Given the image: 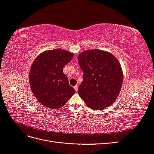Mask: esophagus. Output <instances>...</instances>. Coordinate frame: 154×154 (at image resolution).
<instances>
[{
	"label": "esophagus",
	"instance_id": "esophagus-1",
	"mask_svg": "<svg viewBox=\"0 0 154 154\" xmlns=\"http://www.w3.org/2000/svg\"><path fill=\"white\" fill-rule=\"evenodd\" d=\"M74 88L75 89L76 91H78V85H76L75 86H74Z\"/></svg>",
	"mask_w": 154,
	"mask_h": 154
}]
</instances>
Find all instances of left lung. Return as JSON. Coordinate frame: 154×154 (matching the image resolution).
<instances>
[{
    "label": "left lung",
    "instance_id": "8db88e82",
    "mask_svg": "<svg viewBox=\"0 0 154 154\" xmlns=\"http://www.w3.org/2000/svg\"><path fill=\"white\" fill-rule=\"evenodd\" d=\"M83 72L78 92L92 109L102 110L112 104L122 89L123 75L118 60L105 51L91 49L79 54Z\"/></svg>",
    "mask_w": 154,
    "mask_h": 154
}]
</instances>
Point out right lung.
I'll list each match as a JSON object with an SVG mask.
<instances>
[{
    "instance_id": "add662e5",
    "label": "right lung",
    "mask_w": 154,
    "mask_h": 154,
    "mask_svg": "<svg viewBox=\"0 0 154 154\" xmlns=\"http://www.w3.org/2000/svg\"><path fill=\"white\" fill-rule=\"evenodd\" d=\"M73 54L61 49L44 51L32 63L29 72L31 91L40 103L51 109L61 108L76 92L69 85L63 68Z\"/></svg>"
}]
</instances>
